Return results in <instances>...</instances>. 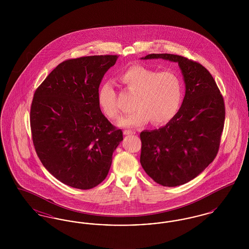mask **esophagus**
<instances>
[{
	"mask_svg": "<svg viewBox=\"0 0 249 249\" xmlns=\"http://www.w3.org/2000/svg\"><path fill=\"white\" fill-rule=\"evenodd\" d=\"M124 134L125 135H130V134H135V131L131 130H124Z\"/></svg>",
	"mask_w": 249,
	"mask_h": 249,
	"instance_id": "obj_1",
	"label": "esophagus"
}]
</instances>
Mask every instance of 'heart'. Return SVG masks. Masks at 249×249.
Masks as SVG:
<instances>
[{"instance_id": "b5f03b06", "label": "heart", "mask_w": 249, "mask_h": 249, "mask_svg": "<svg viewBox=\"0 0 249 249\" xmlns=\"http://www.w3.org/2000/svg\"><path fill=\"white\" fill-rule=\"evenodd\" d=\"M119 79L129 92L135 94L134 110L119 121L123 126H140L149 120L154 125H164L177 116L183 100V83L177 72L136 63L121 71ZM97 99L108 118L119 117L118 93L112 82L105 81L100 86Z\"/></svg>"}]
</instances>
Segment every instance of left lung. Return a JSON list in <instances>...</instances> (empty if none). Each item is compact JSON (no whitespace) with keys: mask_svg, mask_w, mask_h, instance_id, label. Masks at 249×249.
I'll list each match as a JSON object with an SVG mask.
<instances>
[{"mask_svg":"<svg viewBox=\"0 0 249 249\" xmlns=\"http://www.w3.org/2000/svg\"><path fill=\"white\" fill-rule=\"evenodd\" d=\"M142 59L178 62L186 94L177 116L164 127L143 130L140 162L156 183L177 187L198 177L218 152L225 121L223 97L201 64L174 54H149Z\"/></svg>","mask_w":249,"mask_h":249,"instance_id":"left-lung-1","label":"left lung"}]
</instances>
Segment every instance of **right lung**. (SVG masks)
Instances as JSON below:
<instances>
[{
    "label": "right lung",
    "mask_w": 249,
    "mask_h": 249,
    "mask_svg": "<svg viewBox=\"0 0 249 249\" xmlns=\"http://www.w3.org/2000/svg\"><path fill=\"white\" fill-rule=\"evenodd\" d=\"M119 56L59 63L35 92L30 114L36 153L48 172L71 188L89 190L107 177L122 130L103 115L100 84Z\"/></svg>",
    "instance_id": "obj_1"
}]
</instances>
